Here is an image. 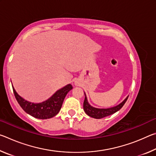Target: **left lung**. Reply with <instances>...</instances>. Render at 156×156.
Segmentation results:
<instances>
[{
  "label": "left lung",
  "mask_w": 156,
  "mask_h": 156,
  "mask_svg": "<svg viewBox=\"0 0 156 156\" xmlns=\"http://www.w3.org/2000/svg\"><path fill=\"white\" fill-rule=\"evenodd\" d=\"M84 96H85V98H84L83 103V109L84 112L90 117L96 118V119H100V118L107 117L108 115H110L113 113L117 112L118 111H119L123 107V105H125L129 97L128 96L121 103L118 105L117 106L107 108V109H99V108H96L91 106L88 102L85 93H84Z\"/></svg>",
  "instance_id": "1"
}]
</instances>
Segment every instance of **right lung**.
<instances>
[{"label": "right lung", "mask_w": 156, "mask_h": 156, "mask_svg": "<svg viewBox=\"0 0 156 156\" xmlns=\"http://www.w3.org/2000/svg\"><path fill=\"white\" fill-rule=\"evenodd\" d=\"M12 87L16 99L22 109L28 114L38 119H48L56 115L61 109L66 95L73 89L72 84H69L56 91L47 100L39 103H34L23 98L16 91L14 87L12 86Z\"/></svg>", "instance_id": "add662e5"}]
</instances>
